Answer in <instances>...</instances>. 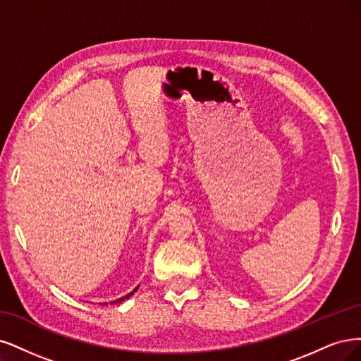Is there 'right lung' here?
<instances>
[{
  "mask_svg": "<svg viewBox=\"0 0 361 361\" xmlns=\"http://www.w3.org/2000/svg\"><path fill=\"white\" fill-rule=\"evenodd\" d=\"M136 289H137V288H136ZM136 289H135V290H136ZM135 290H133V293H135ZM133 293H130V294H127V295H126V297H123V298H118L117 301H112V303H120V301H123V300H126V298H129L130 295H133Z\"/></svg>",
  "mask_w": 361,
  "mask_h": 361,
  "instance_id": "add662e5",
  "label": "right lung"
}]
</instances>
